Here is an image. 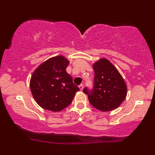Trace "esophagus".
<instances>
[{"label":"esophagus","instance_id":"esophagus-1","mask_svg":"<svg viewBox=\"0 0 155 155\" xmlns=\"http://www.w3.org/2000/svg\"><path fill=\"white\" fill-rule=\"evenodd\" d=\"M79 88H80V91H82V90H83V88H84L83 84H80V85L79 86Z\"/></svg>","mask_w":155,"mask_h":155}]
</instances>
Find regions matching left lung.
Returning a JSON list of instances; mask_svg holds the SVG:
<instances>
[{"label":"left lung","mask_w":155,"mask_h":155,"mask_svg":"<svg viewBox=\"0 0 155 155\" xmlns=\"http://www.w3.org/2000/svg\"><path fill=\"white\" fill-rule=\"evenodd\" d=\"M94 71V89H84L91 104L103 112L112 111L121 104L127 95V85L117 68L107 58L92 65Z\"/></svg>","instance_id":"obj_1"}]
</instances>
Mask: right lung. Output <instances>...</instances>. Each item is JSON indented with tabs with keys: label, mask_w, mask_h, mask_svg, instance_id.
<instances>
[{
	"label": "right lung",
	"mask_w": 155,
	"mask_h": 155,
	"mask_svg": "<svg viewBox=\"0 0 155 155\" xmlns=\"http://www.w3.org/2000/svg\"><path fill=\"white\" fill-rule=\"evenodd\" d=\"M68 64L69 61L60 55L48 58L33 72L29 87L36 102L44 109L61 111L80 90L66 72Z\"/></svg>",
	"instance_id": "add662e5"
}]
</instances>
